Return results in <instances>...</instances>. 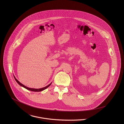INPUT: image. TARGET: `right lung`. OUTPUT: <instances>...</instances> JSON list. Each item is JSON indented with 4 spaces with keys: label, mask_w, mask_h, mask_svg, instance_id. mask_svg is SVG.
<instances>
[{
    "label": "right lung",
    "mask_w": 124,
    "mask_h": 124,
    "mask_svg": "<svg viewBox=\"0 0 124 124\" xmlns=\"http://www.w3.org/2000/svg\"><path fill=\"white\" fill-rule=\"evenodd\" d=\"M14 78H15V79L16 81L17 82V83H18V84L19 85H20L21 86H22L23 87H24V88H26V89L28 90H30V91H33V92H40V91H43L44 90H45V89H46L48 87H49V86H50L51 85V84H52V83H51L50 84H49V85H48L47 86H45V87H44L41 88H29V87H27V86H25L24 85H23V84H22L21 83H20V82H19L18 81V80H17V79L16 78V77H15V76H14Z\"/></svg>",
    "instance_id": "1"
}]
</instances>
